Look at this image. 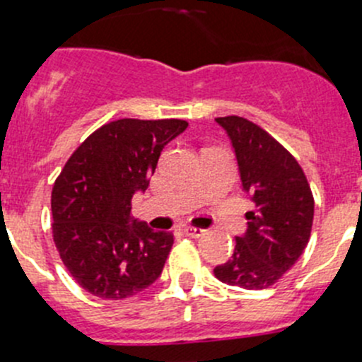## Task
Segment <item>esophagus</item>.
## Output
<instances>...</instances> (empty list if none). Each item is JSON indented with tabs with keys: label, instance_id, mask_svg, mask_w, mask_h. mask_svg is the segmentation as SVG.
I'll use <instances>...</instances> for the list:
<instances>
[{
	"label": "esophagus",
	"instance_id": "obj_1",
	"mask_svg": "<svg viewBox=\"0 0 362 362\" xmlns=\"http://www.w3.org/2000/svg\"><path fill=\"white\" fill-rule=\"evenodd\" d=\"M185 235L187 236H194V238H198V236H203L204 235V229L202 228H192V226H187V228L184 229Z\"/></svg>",
	"mask_w": 362,
	"mask_h": 362
}]
</instances>
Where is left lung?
Listing matches in <instances>:
<instances>
[{"label": "left lung", "mask_w": 362, "mask_h": 362, "mask_svg": "<svg viewBox=\"0 0 362 362\" xmlns=\"http://www.w3.org/2000/svg\"><path fill=\"white\" fill-rule=\"evenodd\" d=\"M238 163L243 191L255 204L247 233L214 273L242 289H268L306 249L313 222V196L298 160L262 127L238 115L217 117Z\"/></svg>", "instance_id": "8db88e82"}]
</instances>
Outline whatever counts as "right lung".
Returning <instances> with one entry per match:
<instances>
[{
	"instance_id": "obj_1",
	"label": "right lung",
	"mask_w": 362,
	"mask_h": 362,
	"mask_svg": "<svg viewBox=\"0 0 362 362\" xmlns=\"http://www.w3.org/2000/svg\"><path fill=\"white\" fill-rule=\"evenodd\" d=\"M180 119H119L94 131L52 187V236L69 275L103 299H122L159 279L173 233L131 221L134 192L148 187Z\"/></svg>"
}]
</instances>
